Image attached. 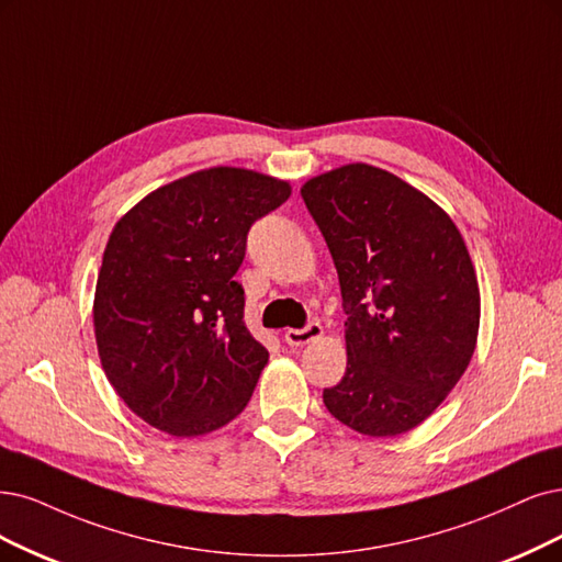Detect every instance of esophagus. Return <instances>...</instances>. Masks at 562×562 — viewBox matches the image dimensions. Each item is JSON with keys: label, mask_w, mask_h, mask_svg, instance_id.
<instances>
[{"label": "esophagus", "mask_w": 562, "mask_h": 562, "mask_svg": "<svg viewBox=\"0 0 562 562\" xmlns=\"http://www.w3.org/2000/svg\"><path fill=\"white\" fill-rule=\"evenodd\" d=\"M322 334H324V328L317 322H310L305 328L284 330V342L292 345V347H301V345H307V342L322 338Z\"/></svg>", "instance_id": "1"}]
</instances>
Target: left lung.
<instances>
[{
  "label": "left lung",
  "mask_w": 562,
  "mask_h": 562,
  "mask_svg": "<svg viewBox=\"0 0 562 562\" xmlns=\"http://www.w3.org/2000/svg\"><path fill=\"white\" fill-rule=\"evenodd\" d=\"M334 257L347 370L324 389L338 422L370 438L417 428L463 378L480 330V284L442 207L370 164L301 187Z\"/></svg>",
  "instance_id": "left-lung-1"
}]
</instances>
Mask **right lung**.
<instances>
[{"instance_id":"obj_1","label":"right lung","mask_w":562,"mask_h":562,"mask_svg":"<svg viewBox=\"0 0 562 562\" xmlns=\"http://www.w3.org/2000/svg\"><path fill=\"white\" fill-rule=\"evenodd\" d=\"M292 187L215 166L150 192L113 226L94 292L101 368L127 407L173 438L245 409L268 363L234 280L247 232Z\"/></svg>"}]
</instances>
